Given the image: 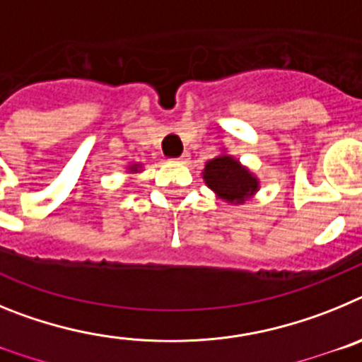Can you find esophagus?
I'll list each match as a JSON object with an SVG mask.
<instances>
[{
  "label": "esophagus",
  "instance_id": "esophagus-1",
  "mask_svg": "<svg viewBox=\"0 0 362 362\" xmlns=\"http://www.w3.org/2000/svg\"><path fill=\"white\" fill-rule=\"evenodd\" d=\"M188 159H190V153L185 152V153H181V156H179L177 163H188Z\"/></svg>",
  "mask_w": 362,
  "mask_h": 362
}]
</instances>
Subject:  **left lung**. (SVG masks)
I'll return each instance as SVG.
<instances>
[{
  "instance_id": "8db88e82",
  "label": "left lung",
  "mask_w": 362,
  "mask_h": 362,
  "mask_svg": "<svg viewBox=\"0 0 362 362\" xmlns=\"http://www.w3.org/2000/svg\"><path fill=\"white\" fill-rule=\"evenodd\" d=\"M203 179L219 199L230 204L246 203L259 190V179L230 153L206 161Z\"/></svg>"
}]
</instances>
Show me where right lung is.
<instances>
[{
    "label": "right lung",
    "mask_w": 362,
    "mask_h": 362,
    "mask_svg": "<svg viewBox=\"0 0 362 362\" xmlns=\"http://www.w3.org/2000/svg\"><path fill=\"white\" fill-rule=\"evenodd\" d=\"M127 170L130 172V174H137V172L143 170V165L141 163H132V165H129V168Z\"/></svg>",
    "instance_id": "obj_1"
}]
</instances>
